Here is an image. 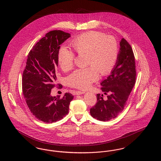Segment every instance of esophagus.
<instances>
[{
    "label": "esophagus",
    "instance_id": "obj_1",
    "mask_svg": "<svg viewBox=\"0 0 161 161\" xmlns=\"http://www.w3.org/2000/svg\"><path fill=\"white\" fill-rule=\"evenodd\" d=\"M85 91H78L76 92V94L77 95H81V94H84L85 93Z\"/></svg>",
    "mask_w": 161,
    "mask_h": 161
}]
</instances>
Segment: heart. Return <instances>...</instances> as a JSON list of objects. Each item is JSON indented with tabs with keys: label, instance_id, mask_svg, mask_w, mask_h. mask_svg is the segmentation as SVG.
Masks as SVG:
<instances>
[{
	"label": "heart",
	"instance_id": "1",
	"mask_svg": "<svg viewBox=\"0 0 161 161\" xmlns=\"http://www.w3.org/2000/svg\"><path fill=\"white\" fill-rule=\"evenodd\" d=\"M71 43L77 54H86V64L90 66L75 70L68 77L70 86L87 89L99 80L100 72L106 75L114 68L119 55L118 43L114 37L100 31H89L77 36ZM74 60L72 51L65 46H60L57 61L62 70L67 72L72 69Z\"/></svg>",
	"mask_w": 161,
	"mask_h": 161
}]
</instances>
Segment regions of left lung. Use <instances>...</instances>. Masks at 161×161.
I'll return each instance as SVG.
<instances>
[{"instance_id":"left-lung-1","label":"left lung","mask_w":161,"mask_h":161,"mask_svg":"<svg viewBox=\"0 0 161 161\" xmlns=\"http://www.w3.org/2000/svg\"><path fill=\"white\" fill-rule=\"evenodd\" d=\"M119 45L115 67L110 75L101 83V89L107 95V100L103 99V94H97V102L90 109L92 117L102 121L115 118L122 112L136 83L135 58L132 48L124 38Z\"/></svg>"}]
</instances>
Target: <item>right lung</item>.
Listing matches in <instances>:
<instances>
[{"instance_id":"1","label":"right lung","mask_w":161,"mask_h":161,"mask_svg":"<svg viewBox=\"0 0 161 161\" xmlns=\"http://www.w3.org/2000/svg\"><path fill=\"white\" fill-rule=\"evenodd\" d=\"M70 37V34L64 31H49L28 55L22 77L23 96L32 114L44 123L63 119L68 114L70 103L74 98L70 93H66L63 98L51 95V89L56 86L60 45Z\"/></svg>"}]
</instances>
